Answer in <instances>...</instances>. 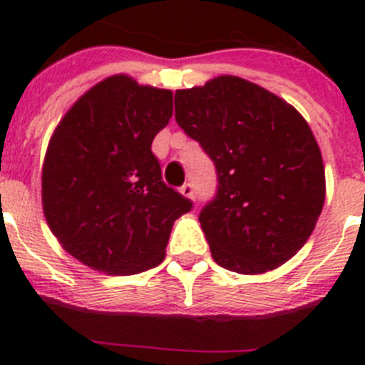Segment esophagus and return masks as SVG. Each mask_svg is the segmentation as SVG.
Segmentation results:
<instances>
[{"label": "esophagus", "instance_id": "1", "mask_svg": "<svg viewBox=\"0 0 365 365\" xmlns=\"http://www.w3.org/2000/svg\"><path fill=\"white\" fill-rule=\"evenodd\" d=\"M180 193H182L185 197L192 199V201L195 199V188H193V185H190V182H186V185L180 186Z\"/></svg>", "mask_w": 365, "mask_h": 365}]
</instances>
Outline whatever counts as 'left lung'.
Masks as SVG:
<instances>
[{"label":"left lung","instance_id":"left-lung-1","mask_svg":"<svg viewBox=\"0 0 365 365\" xmlns=\"http://www.w3.org/2000/svg\"><path fill=\"white\" fill-rule=\"evenodd\" d=\"M175 120L215 164L217 193L199 214L215 263L263 274L291 259L325 201L324 160L307 120L230 74L175 91Z\"/></svg>","mask_w":365,"mask_h":365}]
</instances>
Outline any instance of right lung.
Wrapping results in <instances>:
<instances>
[{
	"label": "right lung",
	"instance_id": "obj_1",
	"mask_svg": "<svg viewBox=\"0 0 365 365\" xmlns=\"http://www.w3.org/2000/svg\"><path fill=\"white\" fill-rule=\"evenodd\" d=\"M173 115V93L115 74L83 93L56 125L41 170L51 232L98 272L130 276L159 265L173 221L192 201L164 185L151 153Z\"/></svg>",
	"mask_w": 365,
	"mask_h": 365
}]
</instances>
